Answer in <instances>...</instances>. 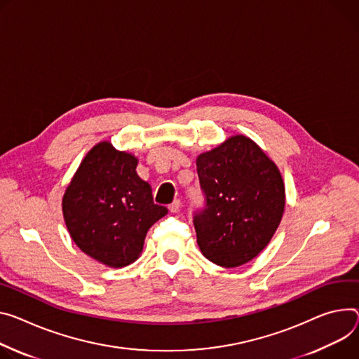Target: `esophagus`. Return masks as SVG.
I'll return each instance as SVG.
<instances>
[{"label":"esophagus","mask_w":359,"mask_h":359,"mask_svg":"<svg viewBox=\"0 0 359 359\" xmlns=\"http://www.w3.org/2000/svg\"><path fill=\"white\" fill-rule=\"evenodd\" d=\"M180 201L179 199H176V201H173L170 205H169V210L172 212V213H177L179 210H180Z\"/></svg>","instance_id":"esophagus-1"}]
</instances>
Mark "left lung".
I'll return each instance as SVG.
<instances>
[{
  "label": "left lung",
  "mask_w": 359,
  "mask_h": 359,
  "mask_svg": "<svg viewBox=\"0 0 359 359\" xmlns=\"http://www.w3.org/2000/svg\"><path fill=\"white\" fill-rule=\"evenodd\" d=\"M205 205L193 216L198 245L210 262L241 266L271 242L285 208L275 163L245 136H233L196 160Z\"/></svg>",
  "instance_id": "8db88e82"
}]
</instances>
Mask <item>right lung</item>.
I'll list each match as a JSON object with an SVG mask.
<instances>
[{
	"mask_svg": "<svg viewBox=\"0 0 359 359\" xmlns=\"http://www.w3.org/2000/svg\"><path fill=\"white\" fill-rule=\"evenodd\" d=\"M137 158L109 142L94 146L62 198V215L76 245L111 266L139 257L150 227L168 215L156 205L151 187L136 173Z\"/></svg>",
	"mask_w": 359,
	"mask_h": 359,
	"instance_id": "right-lung-1",
	"label": "right lung"
}]
</instances>
